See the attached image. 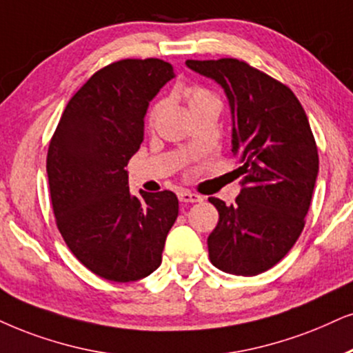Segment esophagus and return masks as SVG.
Segmentation results:
<instances>
[{"instance_id":"esophagus-1","label":"esophagus","mask_w":353,"mask_h":353,"mask_svg":"<svg viewBox=\"0 0 353 353\" xmlns=\"http://www.w3.org/2000/svg\"><path fill=\"white\" fill-rule=\"evenodd\" d=\"M177 197H179L181 202H185V203H194V202H202V197L197 194H192L189 190H181L179 194H177Z\"/></svg>"}]
</instances>
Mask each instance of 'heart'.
<instances>
[{"label":"heart","mask_w":353,"mask_h":353,"mask_svg":"<svg viewBox=\"0 0 353 353\" xmlns=\"http://www.w3.org/2000/svg\"><path fill=\"white\" fill-rule=\"evenodd\" d=\"M185 94H187V101H189V107H190L192 114H194L195 110L200 109V107H203V105H208V104L220 105V97H218L215 92L210 91V89H207V88H202V86L187 88ZM164 105H166V101L161 99V101L156 102L153 107H151L150 115H148L150 125H154L156 119L159 117V114H161Z\"/></svg>","instance_id":"heart-1"}]
</instances>
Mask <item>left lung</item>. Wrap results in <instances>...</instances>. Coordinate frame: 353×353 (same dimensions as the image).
<instances>
[{
  "label": "left lung",
  "instance_id": "1",
  "mask_svg": "<svg viewBox=\"0 0 353 353\" xmlns=\"http://www.w3.org/2000/svg\"><path fill=\"white\" fill-rule=\"evenodd\" d=\"M185 65L225 89L231 151L243 177L234 205L208 199L220 215L207 241L210 262L226 274H262L287 256L305 228L319 171L314 135L292 89L264 71L236 58Z\"/></svg>",
  "mask_w": 353,
  "mask_h": 353
}]
</instances>
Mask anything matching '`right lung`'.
<instances>
[{
  "label": "right lung",
  "mask_w": 353,
  "mask_h": 353,
  "mask_svg": "<svg viewBox=\"0 0 353 353\" xmlns=\"http://www.w3.org/2000/svg\"><path fill=\"white\" fill-rule=\"evenodd\" d=\"M174 78L159 58H125L96 71L71 97L47 153L57 228L81 264L112 282H135L161 264L179 213L171 190L128 187L150 101Z\"/></svg>",
  "instance_id": "add662e5"
}]
</instances>
